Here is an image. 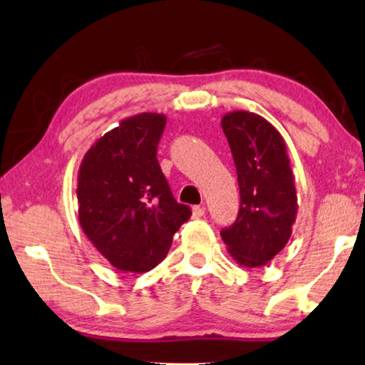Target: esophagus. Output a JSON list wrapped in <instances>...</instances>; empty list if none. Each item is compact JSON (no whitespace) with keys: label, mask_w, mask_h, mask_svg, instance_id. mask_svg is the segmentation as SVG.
<instances>
[{"label":"esophagus","mask_w":365,"mask_h":365,"mask_svg":"<svg viewBox=\"0 0 365 365\" xmlns=\"http://www.w3.org/2000/svg\"><path fill=\"white\" fill-rule=\"evenodd\" d=\"M206 212V207L205 206H195L193 207V217H202Z\"/></svg>","instance_id":"esophagus-1"}]
</instances>
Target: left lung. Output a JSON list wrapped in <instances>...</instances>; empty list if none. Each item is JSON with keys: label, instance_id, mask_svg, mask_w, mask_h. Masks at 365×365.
<instances>
[{"label": "left lung", "instance_id": "obj_1", "mask_svg": "<svg viewBox=\"0 0 365 365\" xmlns=\"http://www.w3.org/2000/svg\"><path fill=\"white\" fill-rule=\"evenodd\" d=\"M222 130L237 168L240 211L220 237L240 265L261 267L285 248L298 212L285 141L270 122L248 110L225 114Z\"/></svg>", "mask_w": 365, "mask_h": 365}]
</instances>
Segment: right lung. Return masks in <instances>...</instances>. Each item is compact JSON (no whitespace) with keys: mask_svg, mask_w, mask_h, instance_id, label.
<instances>
[{"mask_svg":"<svg viewBox=\"0 0 365 365\" xmlns=\"http://www.w3.org/2000/svg\"><path fill=\"white\" fill-rule=\"evenodd\" d=\"M165 115L141 113L103 135L78 170V222L115 269L143 274L168 256L191 209L175 201L158 163Z\"/></svg>","mask_w":365,"mask_h":365,"instance_id":"right-lung-1","label":"right lung"}]
</instances>
